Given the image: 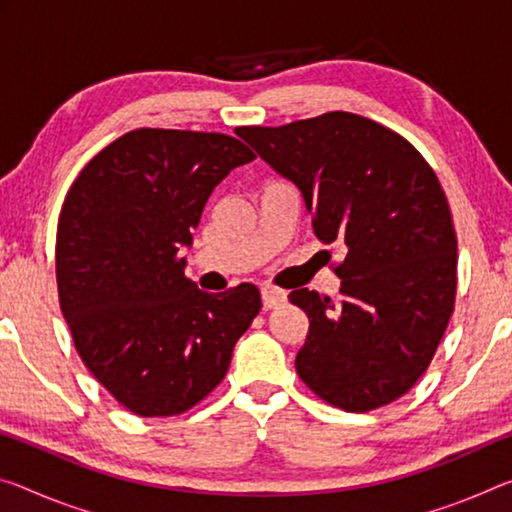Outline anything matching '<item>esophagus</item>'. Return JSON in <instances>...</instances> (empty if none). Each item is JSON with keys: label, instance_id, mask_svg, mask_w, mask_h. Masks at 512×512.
Instances as JSON below:
<instances>
[{"label": "esophagus", "instance_id": "obj_1", "mask_svg": "<svg viewBox=\"0 0 512 512\" xmlns=\"http://www.w3.org/2000/svg\"><path fill=\"white\" fill-rule=\"evenodd\" d=\"M287 300V294L278 287H271L266 285L262 287V303H264V310H273V307L282 305Z\"/></svg>", "mask_w": 512, "mask_h": 512}]
</instances>
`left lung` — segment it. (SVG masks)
Instances as JSON below:
<instances>
[{
	"label": "left lung",
	"mask_w": 512,
	"mask_h": 512,
	"mask_svg": "<svg viewBox=\"0 0 512 512\" xmlns=\"http://www.w3.org/2000/svg\"><path fill=\"white\" fill-rule=\"evenodd\" d=\"M294 182L316 237L346 250L342 303L296 289L310 332L296 371L346 412L403 396L431 364L456 300V232L433 168L392 129L346 111L237 132Z\"/></svg>",
	"instance_id": "1"
}]
</instances>
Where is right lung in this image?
<instances>
[{"instance_id":"right-lung-1","label":"right lung","mask_w":512,"mask_h":512,"mask_svg":"<svg viewBox=\"0 0 512 512\" xmlns=\"http://www.w3.org/2000/svg\"><path fill=\"white\" fill-rule=\"evenodd\" d=\"M253 159L225 134L134 129L70 186L56 230L61 312L88 371L134 415L205 399L259 314L255 285L207 294L182 257L214 186Z\"/></svg>"}]
</instances>
